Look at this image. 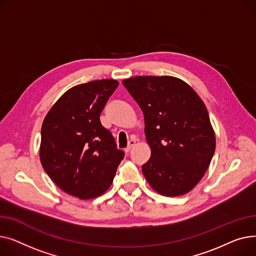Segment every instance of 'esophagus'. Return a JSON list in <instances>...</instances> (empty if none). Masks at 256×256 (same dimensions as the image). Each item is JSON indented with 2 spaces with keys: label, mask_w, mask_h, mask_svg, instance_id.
I'll use <instances>...</instances> for the list:
<instances>
[{
  "label": "esophagus",
  "mask_w": 256,
  "mask_h": 256,
  "mask_svg": "<svg viewBox=\"0 0 256 256\" xmlns=\"http://www.w3.org/2000/svg\"><path fill=\"white\" fill-rule=\"evenodd\" d=\"M134 146H135V140H130L128 142V146L125 148V152L128 153Z\"/></svg>",
  "instance_id": "34e87169"
}]
</instances>
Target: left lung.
I'll list each match as a JSON object with an SVG mask.
<instances>
[{
	"instance_id": "obj_1",
	"label": "left lung",
	"mask_w": 256,
	"mask_h": 256,
	"mask_svg": "<svg viewBox=\"0 0 256 256\" xmlns=\"http://www.w3.org/2000/svg\"><path fill=\"white\" fill-rule=\"evenodd\" d=\"M144 116L151 158L142 174L166 196L192 190L214 156L216 140L204 102L193 88L172 76H135L123 80Z\"/></svg>"
}]
</instances>
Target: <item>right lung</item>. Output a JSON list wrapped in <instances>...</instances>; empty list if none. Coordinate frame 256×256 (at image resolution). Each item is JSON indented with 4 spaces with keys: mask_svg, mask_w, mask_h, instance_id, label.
Instances as JSON below:
<instances>
[{
    "mask_svg": "<svg viewBox=\"0 0 256 256\" xmlns=\"http://www.w3.org/2000/svg\"><path fill=\"white\" fill-rule=\"evenodd\" d=\"M118 86L114 80H101L71 88L42 124L44 170L58 187L80 200L106 191L125 156L100 122V114Z\"/></svg>",
    "mask_w": 256,
    "mask_h": 256,
    "instance_id": "1",
    "label": "right lung"
}]
</instances>
